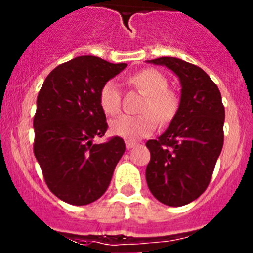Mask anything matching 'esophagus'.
<instances>
[{"instance_id":"obj_1","label":"esophagus","mask_w":253,"mask_h":253,"mask_svg":"<svg viewBox=\"0 0 253 253\" xmlns=\"http://www.w3.org/2000/svg\"><path fill=\"white\" fill-rule=\"evenodd\" d=\"M125 144H126V148H128V149H130V148H133V147H135V143H133V142H126V143H125Z\"/></svg>"}]
</instances>
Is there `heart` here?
Returning <instances> with one entry per match:
<instances>
[{
	"label": "heart",
	"mask_w": 253,
	"mask_h": 253,
	"mask_svg": "<svg viewBox=\"0 0 253 253\" xmlns=\"http://www.w3.org/2000/svg\"><path fill=\"white\" fill-rule=\"evenodd\" d=\"M130 82L146 93L139 115H122L110 123L114 135L128 142H135L148 137L156 130L158 122H171L178 110V97L167 88V80L156 69H143L130 77ZM100 106L107 115H115L122 107L119 84L109 80L102 84L99 93Z\"/></svg>",
	"instance_id": "1"
}]
</instances>
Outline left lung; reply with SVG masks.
Instances as JSON below:
<instances>
[{
  "label": "left lung",
  "instance_id": "obj_1",
  "mask_svg": "<svg viewBox=\"0 0 253 253\" xmlns=\"http://www.w3.org/2000/svg\"><path fill=\"white\" fill-rule=\"evenodd\" d=\"M148 62L176 73L181 99L167 130L146 143L151 152L147 184L158 202L182 207L202 195L211 180L224 142V106L218 86L200 67L173 57Z\"/></svg>",
  "mask_w": 253,
  "mask_h": 253
}]
</instances>
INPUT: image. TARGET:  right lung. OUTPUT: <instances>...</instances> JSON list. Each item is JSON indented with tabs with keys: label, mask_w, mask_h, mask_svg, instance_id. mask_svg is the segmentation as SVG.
I'll list each match as a JSON object with an SVG mask.
<instances>
[{
	"label": "right lung",
	"mask_w": 253,
	"mask_h": 253,
	"mask_svg": "<svg viewBox=\"0 0 253 253\" xmlns=\"http://www.w3.org/2000/svg\"><path fill=\"white\" fill-rule=\"evenodd\" d=\"M125 67L82 55L55 67L40 88L34 154L49 190L68 204L87 205L101 198L125 152L120 137L92 143L107 130L100 90Z\"/></svg>",
	"instance_id": "add662e5"
}]
</instances>
